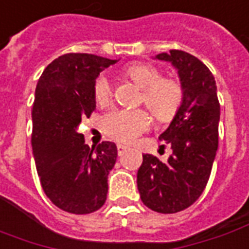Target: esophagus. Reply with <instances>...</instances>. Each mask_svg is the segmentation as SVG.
<instances>
[{
    "label": "esophagus",
    "mask_w": 249,
    "mask_h": 249,
    "mask_svg": "<svg viewBox=\"0 0 249 249\" xmlns=\"http://www.w3.org/2000/svg\"><path fill=\"white\" fill-rule=\"evenodd\" d=\"M126 150H128V146H124V144H117V151L120 155H121V154H124Z\"/></svg>",
    "instance_id": "1"
}]
</instances>
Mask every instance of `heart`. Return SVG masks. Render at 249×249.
<instances>
[{
    "label": "heart",
    "instance_id": "1",
    "mask_svg": "<svg viewBox=\"0 0 249 249\" xmlns=\"http://www.w3.org/2000/svg\"><path fill=\"white\" fill-rule=\"evenodd\" d=\"M125 75L138 87L143 89L142 101L160 120H169L178 110L182 101V87L174 79L162 77L160 71L151 64H133L125 69ZM94 98L98 105H106L111 96V86L106 76H99L94 83ZM150 125V118L143 110L116 109L103 117V131L118 142L129 143Z\"/></svg>",
    "mask_w": 249,
    "mask_h": 249
}]
</instances>
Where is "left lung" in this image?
<instances>
[{
    "instance_id": "obj_1",
    "label": "left lung",
    "mask_w": 249,
    "mask_h": 249,
    "mask_svg": "<svg viewBox=\"0 0 249 249\" xmlns=\"http://www.w3.org/2000/svg\"><path fill=\"white\" fill-rule=\"evenodd\" d=\"M155 60L177 69L182 101L160 136L173 153L165 163L151 154L143 155L138 189L148 209L173 214L194 204L209 181L218 148L219 102L214 76L195 55L170 50L157 54Z\"/></svg>"
}]
</instances>
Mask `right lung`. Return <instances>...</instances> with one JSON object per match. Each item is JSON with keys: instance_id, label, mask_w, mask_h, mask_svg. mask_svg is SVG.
<instances>
[{"instance_id": "add662e5", "label": "right lung", "mask_w": 249, "mask_h": 249, "mask_svg": "<svg viewBox=\"0 0 249 249\" xmlns=\"http://www.w3.org/2000/svg\"><path fill=\"white\" fill-rule=\"evenodd\" d=\"M117 61L64 54L47 65L36 84L31 140L36 172L47 197L72 214L94 213L106 202L117 146L102 142L89 148L77 129L82 118L95 110L98 76Z\"/></svg>"}]
</instances>
